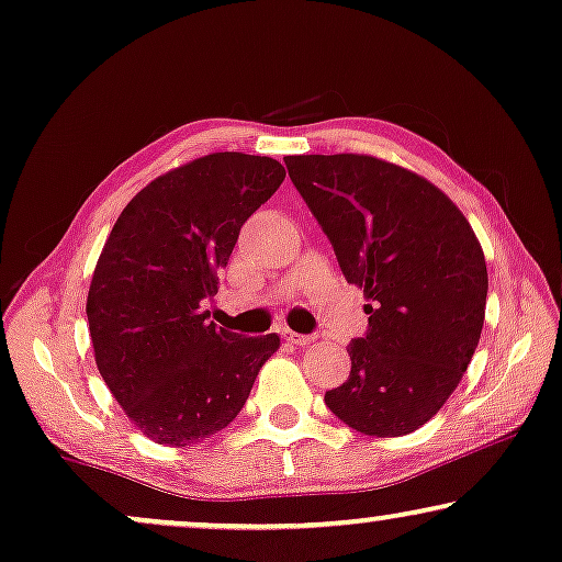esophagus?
<instances>
[{
    "mask_svg": "<svg viewBox=\"0 0 562 562\" xmlns=\"http://www.w3.org/2000/svg\"><path fill=\"white\" fill-rule=\"evenodd\" d=\"M280 334H282V338H284V341H288V344H295V346H307V344H313V336L295 334V330H290V328H282Z\"/></svg>",
    "mask_w": 562,
    "mask_h": 562,
    "instance_id": "34e87169",
    "label": "esophagus"
}]
</instances>
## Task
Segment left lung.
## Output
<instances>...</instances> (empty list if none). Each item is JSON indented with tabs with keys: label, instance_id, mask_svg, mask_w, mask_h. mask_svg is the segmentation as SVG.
<instances>
[{
	"label": "left lung",
	"instance_id": "left-lung-1",
	"mask_svg": "<svg viewBox=\"0 0 562 562\" xmlns=\"http://www.w3.org/2000/svg\"><path fill=\"white\" fill-rule=\"evenodd\" d=\"M292 186L371 303L349 344V379L326 392L363 436H407L461 382L486 311V259L458 205L428 180L369 155H288Z\"/></svg>",
	"mask_w": 562,
	"mask_h": 562
}]
</instances>
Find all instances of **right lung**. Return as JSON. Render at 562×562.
Instances as JSON below:
<instances>
[{"label": "right lung", "mask_w": 562, "mask_h": 562, "mask_svg": "<svg viewBox=\"0 0 562 562\" xmlns=\"http://www.w3.org/2000/svg\"><path fill=\"white\" fill-rule=\"evenodd\" d=\"M282 180L272 157L205 155L142 188L109 234L86 300L93 357L126 417L160 446L224 430L278 351V334L218 328L203 300Z\"/></svg>", "instance_id": "right-lung-1"}]
</instances>
